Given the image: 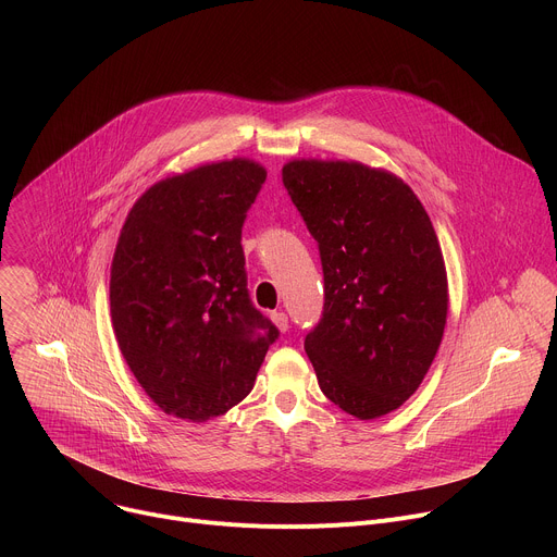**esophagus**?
Wrapping results in <instances>:
<instances>
[{"label":"esophagus","instance_id":"esophagus-1","mask_svg":"<svg viewBox=\"0 0 557 557\" xmlns=\"http://www.w3.org/2000/svg\"><path fill=\"white\" fill-rule=\"evenodd\" d=\"M271 320H273V324H275L282 333H286V331H288V314H286V312H282V310H273V312H271Z\"/></svg>","mask_w":557,"mask_h":557}]
</instances>
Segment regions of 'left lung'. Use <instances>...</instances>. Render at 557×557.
Returning <instances> with one entry per match:
<instances>
[{"label": "left lung", "mask_w": 557, "mask_h": 557, "mask_svg": "<svg viewBox=\"0 0 557 557\" xmlns=\"http://www.w3.org/2000/svg\"><path fill=\"white\" fill-rule=\"evenodd\" d=\"M282 183L324 271V310L304 350L329 399L357 419L399 408L443 339L445 262L414 191L361 163L293 161Z\"/></svg>", "instance_id": "8db88e82"}]
</instances>
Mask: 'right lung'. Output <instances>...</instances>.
I'll return each instance as SVG.
<instances>
[{
	"instance_id": "1",
	"label": "right lung",
	"mask_w": 557,
	"mask_h": 557,
	"mask_svg": "<svg viewBox=\"0 0 557 557\" xmlns=\"http://www.w3.org/2000/svg\"><path fill=\"white\" fill-rule=\"evenodd\" d=\"M267 181L243 158L147 189L112 260L119 348L149 399L207 421L253 389L277 326L251 301L243 226Z\"/></svg>"
}]
</instances>
